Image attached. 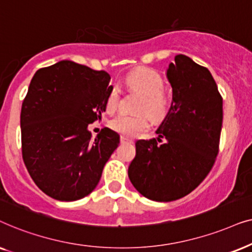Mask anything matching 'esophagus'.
Returning <instances> with one entry per match:
<instances>
[{
  "mask_svg": "<svg viewBox=\"0 0 252 252\" xmlns=\"http://www.w3.org/2000/svg\"><path fill=\"white\" fill-rule=\"evenodd\" d=\"M121 143H122V144H131L132 140L126 138V137H124V136H121Z\"/></svg>",
  "mask_w": 252,
  "mask_h": 252,
  "instance_id": "1",
  "label": "esophagus"
}]
</instances>
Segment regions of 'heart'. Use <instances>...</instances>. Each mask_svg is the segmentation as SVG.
<instances>
[{"instance_id": "1", "label": "heart", "mask_w": 252, "mask_h": 252, "mask_svg": "<svg viewBox=\"0 0 252 252\" xmlns=\"http://www.w3.org/2000/svg\"><path fill=\"white\" fill-rule=\"evenodd\" d=\"M126 85L130 89L142 93L137 109L144 110L154 120H161L168 112L169 101L163 93V79L156 70L149 68H139L133 70L126 77ZM120 100L119 86L110 87L107 96V112L113 113L117 109ZM149 126L145 113L126 114L121 113L110 121V126L115 131L124 136L135 137L144 131Z\"/></svg>"}]
</instances>
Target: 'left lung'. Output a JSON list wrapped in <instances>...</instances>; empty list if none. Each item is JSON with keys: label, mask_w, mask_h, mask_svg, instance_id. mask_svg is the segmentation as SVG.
<instances>
[{"label": "left lung", "mask_w": 252, "mask_h": 252, "mask_svg": "<svg viewBox=\"0 0 252 252\" xmlns=\"http://www.w3.org/2000/svg\"><path fill=\"white\" fill-rule=\"evenodd\" d=\"M173 99L157 138L136 142L129 179L156 202L187 196L202 183L218 154L222 98L209 69L179 54L166 72Z\"/></svg>", "instance_id": "8db88e82"}]
</instances>
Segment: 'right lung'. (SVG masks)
<instances>
[{
  "instance_id": "right-lung-1",
  "label": "right lung",
  "mask_w": 252,
  "mask_h": 252,
  "mask_svg": "<svg viewBox=\"0 0 252 252\" xmlns=\"http://www.w3.org/2000/svg\"><path fill=\"white\" fill-rule=\"evenodd\" d=\"M106 71L63 60L39 69L21 113L23 160L47 196L73 202L98 186L103 167L120 144L119 133L89 124L101 119L112 85Z\"/></svg>"
}]
</instances>
